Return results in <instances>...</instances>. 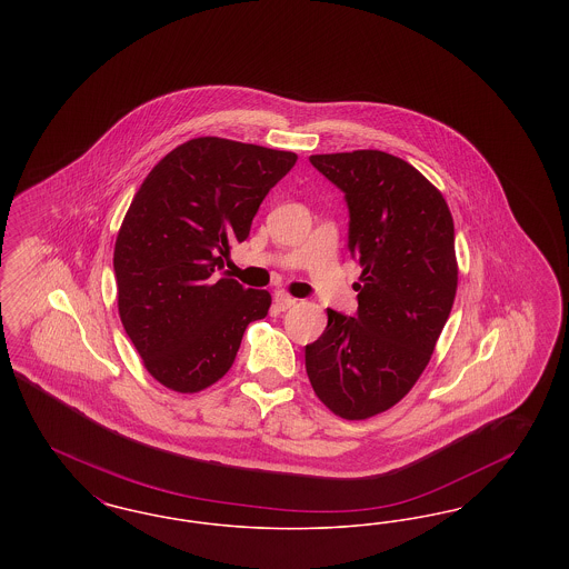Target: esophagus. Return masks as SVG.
Instances as JSON below:
<instances>
[{"label": "esophagus", "instance_id": "1", "mask_svg": "<svg viewBox=\"0 0 569 569\" xmlns=\"http://www.w3.org/2000/svg\"><path fill=\"white\" fill-rule=\"evenodd\" d=\"M297 305V298L288 297V295H283V292H277L274 298H272V307L277 309V311H286V309H290V307H295Z\"/></svg>", "mask_w": 569, "mask_h": 569}]
</instances>
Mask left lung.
<instances>
[{
	"instance_id": "1",
	"label": "left lung",
	"mask_w": 569,
	"mask_h": 569,
	"mask_svg": "<svg viewBox=\"0 0 569 569\" xmlns=\"http://www.w3.org/2000/svg\"><path fill=\"white\" fill-rule=\"evenodd\" d=\"M309 162L343 191L348 249L362 274L353 318L328 309L305 367L328 409L365 420L399 403L431 360L457 295L455 221L443 196L401 158L362 149Z\"/></svg>"
}]
</instances>
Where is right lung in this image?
Wrapping results in <instances>:
<instances>
[{"instance_id":"obj_1","label":"right lung","mask_w":569,"mask_h":569,"mask_svg":"<svg viewBox=\"0 0 569 569\" xmlns=\"http://www.w3.org/2000/svg\"><path fill=\"white\" fill-rule=\"evenodd\" d=\"M295 163L292 151L204 136L172 149L136 191L112 258L119 316L166 388L198 392L216 383L247 325L267 318L271 295L221 269Z\"/></svg>"}]
</instances>
